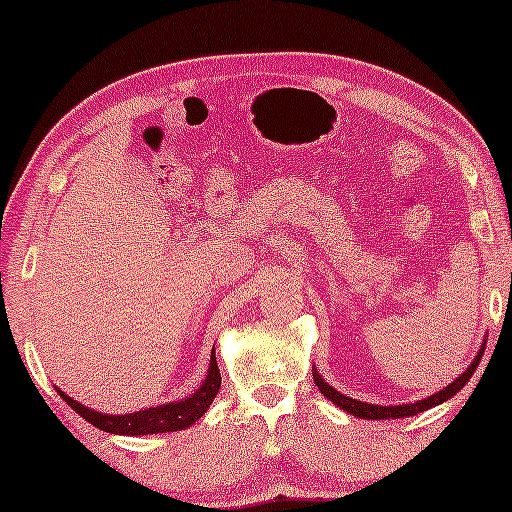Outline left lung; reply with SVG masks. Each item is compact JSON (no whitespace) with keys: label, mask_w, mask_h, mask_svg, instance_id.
Listing matches in <instances>:
<instances>
[{"label":"left lung","mask_w":512,"mask_h":512,"mask_svg":"<svg viewBox=\"0 0 512 512\" xmlns=\"http://www.w3.org/2000/svg\"><path fill=\"white\" fill-rule=\"evenodd\" d=\"M482 352H485V345H482L478 355H475V359L471 362L469 369H466L457 380H452L448 387H443L441 392L431 394V397L422 399V401H415V403H399V406H373V403H364V401L345 397V394L336 392L334 387H331L329 383H325V378H322L318 371H313V380H315V385L320 387V392L325 394L329 401H334L338 408L348 410L350 415L364 417V420H397V417H410V415L424 413V410H429L431 406H438V403H443V401H448L450 397H455V394L462 390L466 383H469L471 376H473V371L478 369Z\"/></svg>","instance_id":"obj_1"}]
</instances>
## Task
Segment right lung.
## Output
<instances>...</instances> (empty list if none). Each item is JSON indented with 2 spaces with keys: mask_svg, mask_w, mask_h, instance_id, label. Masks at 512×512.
<instances>
[{
  "mask_svg": "<svg viewBox=\"0 0 512 512\" xmlns=\"http://www.w3.org/2000/svg\"><path fill=\"white\" fill-rule=\"evenodd\" d=\"M60 397L69 403L71 408L76 410L83 420L95 424L97 429L109 431V434H122V436H146V434H167V431H181L190 427L199 420L201 415L211 408L215 394L220 392V369L218 362H215V355H211V366H208V376L204 383L199 385V390L190 394L176 403H164V406L155 408H143L136 410V413H125V415H106L97 413L83 403H78L64 394L60 387H57Z\"/></svg>",
  "mask_w": 512,
  "mask_h": 512,
  "instance_id": "right-lung-1",
  "label": "right lung"
}]
</instances>
